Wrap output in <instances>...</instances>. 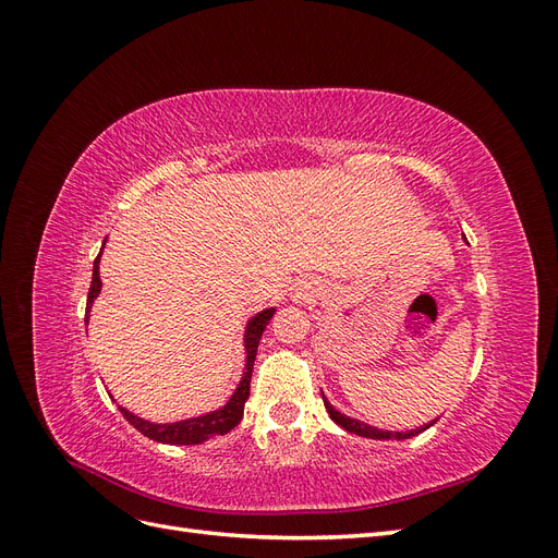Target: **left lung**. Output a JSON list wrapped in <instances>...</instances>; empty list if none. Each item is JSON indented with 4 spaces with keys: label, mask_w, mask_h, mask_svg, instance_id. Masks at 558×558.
Segmentation results:
<instances>
[{
    "label": "left lung",
    "mask_w": 558,
    "mask_h": 558,
    "mask_svg": "<svg viewBox=\"0 0 558 558\" xmlns=\"http://www.w3.org/2000/svg\"><path fill=\"white\" fill-rule=\"evenodd\" d=\"M320 396H324V391H320ZM324 404H326V410H328V414H330V418L335 421L337 426H342L344 430H349V433H353V435H361V437H369V440H410V437H414V435H418V433H424L426 428H430L435 421H430V424H424L421 428H416V430H408V433H393V430H379V428H375V426H367V424H363V421H359V418H351V416H347V414H342L340 410H335L332 404L328 402V398L324 396Z\"/></svg>",
    "instance_id": "1"
}]
</instances>
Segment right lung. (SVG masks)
<instances>
[{
  "instance_id": "add662e5",
  "label": "right lung",
  "mask_w": 558,
  "mask_h": 558,
  "mask_svg": "<svg viewBox=\"0 0 558 558\" xmlns=\"http://www.w3.org/2000/svg\"><path fill=\"white\" fill-rule=\"evenodd\" d=\"M99 258H102V251H99V256L95 258V265H93V281H90L88 305H86V324H88V314H90L93 302L99 295V291H102V279H99ZM275 312H277L275 307H269V310H263L256 316L248 318L246 330H244V349H246L244 375H242L238 388H234V393L230 396V400L223 404V408H218V410L207 412L202 416L174 421V424H154V421L134 416L125 408H118V410H121V414L142 435L150 437V440H156V442H162V445H202L205 440H209V437L230 433L244 416V402L248 400L253 361H256V351H258V344H260L263 330L269 324V318L275 316Z\"/></svg>"
}]
</instances>
